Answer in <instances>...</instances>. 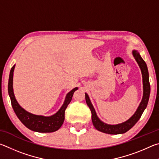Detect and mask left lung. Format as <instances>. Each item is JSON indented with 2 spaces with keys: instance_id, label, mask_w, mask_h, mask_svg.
I'll return each instance as SVG.
<instances>
[{
  "instance_id": "obj_1",
  "label": "left lung",
  "mask_w": 159,
  "mask_h": 159,
  "mask_svg": "<svg viewBox=\"0 0 159 159\" xmlns=\"http://www.w3.org/2000/svg\"><path fill=\"white\" fill-rule=\"evenodd\" d=\"M133 54L141 69L143 80L144 93L143 100H142L137 111H136L135 113L133 115L132 117H130L129 120L124 122V123L117 125H108L103 123V122H102L98 119V116H97L95 110H94L93 105L91 104L89 98L87 94L85 93L86 102H87V104L89 107L90 108L91 112V119H92L93 124L94 127H95L97 130H99V131L107 133V134L112 135L121 134V133H124L127 132L128 130H129L136 123H137L138 121L141 117L142 115H143L144 110H145V108L147 107V104H148L150 95V84L149 80L148 69H147L146 63L144 62L143 58L140 57V55L138 53V52L134 50V51H133Z\"/></svg>"
}]
</instances>
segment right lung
I'll return each mask as SVG.
<instances>
[{
  "label": "right lung",
  "mask_w": 159,
  "mask_h": 159,
  "mask_svg": "<svg viewBox=\"0 0 159 159\" xmlns=\"http://www.w3.org/2000/svg\"><path fill=\"white\" fill-rule=\"evenodd\" d=\"M13 66L11 68L8 81V93L11 100V104L14 111L17 116L19 120L21 121L25 126L33 131L39 133H52L57 131L62 126L64 119H65V111L70 102L74 92L78 89L76 87L67 94L64 103L61 107V109L51 116H43L35 115L33 114L26 112L16 102L15 95L13 92V72L15 69Z\"/></svg>",
  "instance_id": "obj_1"
}]
</instances>
